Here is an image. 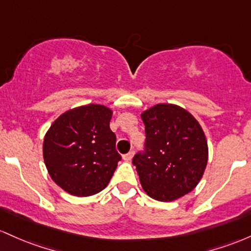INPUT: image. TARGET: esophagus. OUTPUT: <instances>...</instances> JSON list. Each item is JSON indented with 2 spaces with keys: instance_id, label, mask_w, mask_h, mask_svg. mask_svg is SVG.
I'll return each mask as SVG.
<instances>
[{
  "instance_id": "esophagus-1",
  "label": "esophagus",
  "mask_w": 251,
  "mask_h": 251,
  "mask_svg": "<svg viewBox=\"0 0 251 251\" xmlns=\"http://www.w3.org/2000/svg\"><path fill=\"white\" fill-rule=\"evenodd\" d=\"M133 156H134V151H129V153H126V155H123V160H125V161H131Z\"/></svg>"
}]
</instances>
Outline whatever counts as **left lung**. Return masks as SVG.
I'll return each instance as SVG.
<instances>
[{
    "label": "left lung",
    "mask_w": 251,
    "mask_h": 251,
    "mask_svg": "<svg viewBox=\"0 0 251 251\" xmlns=\"http://www.w3.org/2000/svg\"><path fill=\"white\" fill-rule=\"evenodd\" d=\"M145 151L133 159L140 182L151 198L172 201L190 193L201 181L209 148L201 125L176 104H156L141 114Z\"/></svg>",
    "instance_id": "left-lung-1"
}]
</instances>
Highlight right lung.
Returning a JSON list of instances; mask_svg holds the SVG:
<instances>
[{
    "instance_id": "1",
    "label": "right lung",
    "mask_w": 251,
    "mask_h": 251,
    "mask_svg": "<svg viewBox=\"0 0 251 251\" xmlns=\"http://www.w3.org/2000/svg\"><path fill=\"white\" fill-rule=\"evenodd\" d=\"M111 109L78 106L60 115L44 139V161L50 178L67 193L89 197L108 186L121 155L110 129Z\"/></svg>"
}]
</instances>
